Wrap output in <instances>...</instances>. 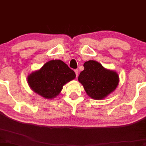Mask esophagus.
<instances>
[{
  "label": "esophagus",
  "mask_w": 146,
  "mask_h": 146,
  "mask_svg": "<svg viewBox=\"0 0 146 146\" xmlns=\"http://www.w3.org/2000/svg\"><path fill=\"white\" fill-rule=\"evenodd\" d=\"M75 75H76V77H78V75H79L78 69H75Z\"/></svg>",
  "instance_id": "34e87169"
}]
</instances>
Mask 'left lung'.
I'll list each match as a JSON object with an SVG mask.
<instances>
[{"label": "left lung", "instance_id": "obj_1", "mask_svg": "<svg viewBox=\"0 0 146 146\" xmlns=\"http://www.w3.org/2000/svg\"><path fill=\"white\" fill-rule=\"evenodd\" d=\"M78 80L87 94L94 100H102L115 90L119 77L115 71L106 69L100 63L90 60L83 65Z\"/></svg>", "mask_w": 146, "mask_h": 146}]
</instances>
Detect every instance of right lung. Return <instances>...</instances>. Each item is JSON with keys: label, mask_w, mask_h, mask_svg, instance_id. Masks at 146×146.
<instances>
[{"label": "right lung", "mask_w": 146, "mask_h": 146, "mask_svg": "<svg viewBox=\"0 0 146 146\" xmlns=\"http://www.w3.org/2000/svg\"><path fill=\"white\" fill-rule=\"evenodd\" d=\"M75 78V73L61 60H51L28 76V83L35 92L46 99L59 95L65 83Z\"/></svg>", "instance_id": "add662e5"}]
</instances>
